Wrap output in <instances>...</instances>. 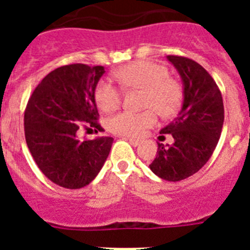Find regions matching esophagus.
<instances>
[{"label": "esophagus", "instance_id": "obj_1", "mask_svg": "<svg viewBox=\"0 0 250 250\" xmlns=\"http://www.w3.org/2000/svg\"><path fill=\"white\" fill-rule=\"evenodd\" d=\"M127 140H129V143L132 145V146H139V145H140V143H141L140 140H136V139H132V138L127 139Z\"/></svg>", "mask_w": 250, "mask_h": 250}]
</instances>
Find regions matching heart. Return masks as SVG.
<instances>
[{
    "instance_id": "heart-1",
    "label": "heart",
    "mask_w": 250,
    "mask_h": 250,
    "mask_svg": "<svg viewBox=\"0 0 250 250\" xmlns=\"http://www.w3.org/2000/svg\"><path fill=\"white\" fill-rule=\"evenodd\" d=\"M116 77L124 87L143 90L144 107L155 109L163 118L173 116L180 107L182 87L170 79L169 70L160 63L136 61L118 70ZM95 98L101 110L110 112L120 105L121 91L110 81L103 80L96 86ZM155 124L156 114L153 110L121 111L107 120V129L114 134L136 138Z\"/></svg>"
}]
</instances>
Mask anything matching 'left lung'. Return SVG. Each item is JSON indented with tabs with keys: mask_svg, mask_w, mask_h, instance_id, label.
Listing matches in <instances>:
<instances>
[{
	"mask_svg": "<svg viewBox=\"0 0 250 250\" xmlns=\"http://www.w3.org/2000/svg\"><path fill=\"white\" fill-rule=\"evenodd\" d=\"M167 59L182 77L184 99L178 116L160 130L173 136V144L158 143L149 167L164 180L180 182L210 159L222 134L224 105L219 87L202 65L188 57L170 55Z\"/></svg>",
	"mask_w": 250,
	"mask_h": 250,
	"instance_id": "obj_1",
	"label": "left lung"
}]
</instances>
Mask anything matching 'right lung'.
<instances>
[{"instance_id":"right-lung-1","label":"right lung","mask_w":250,"mask_h":250,"mask_svg":"<svg viewBox=\"0 0 250 250\" xmlns=\"http://www.w3.org/2000/svg\"><path fill=\"white\" fill-rule=\"evenodd\" d=\"M104 74V66H61L43 77L26 106L25 138L31 155L46 178L66 189L90 184L111 150L110 136L77 138L81 127L103 129L95 90Z\"/></svg>"}]
</instances>
